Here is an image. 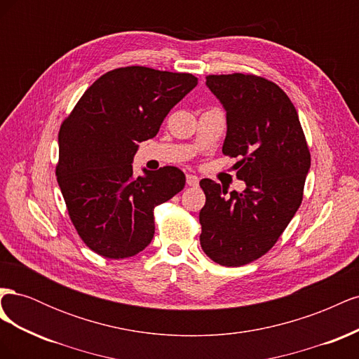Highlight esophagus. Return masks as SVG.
<instances>
[{"instance_id":"obj_1","label":"esophagus","mask_w":359,"mask_h":359,"mask_svg":"<svg viewBox=\"0 0 359 359\" xmlns=\"http://www.w3.org/2000/svg\"><path fill=\"white\" fill-rule=\"evenodd\" d=\"M186 181H187V186H190V187H198V184H199V178L196 175H187Z\"/></svg>"}]
</instances>
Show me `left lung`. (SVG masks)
I'll return each instance as SVG.
<instances>
[{
    "instance_id": "left-lung-1",
    "label": "left lung",
    "mask_w": 359,
    "mask_h": 359,
    "mask_svg": "<svg viewBox=\"0 0 359 359\" xmlns=\"http://www.w3.org/2000/svg\"><path fill=\"white\" fill-rule=\"evenodd\" d=\"M206 86L226 111L223 154L235 157L245 190L205 178L201 245L223 266L253 262L273 248L298 211L310 151L295 106L278 85L255 74H210Z\"/></svg>"
}]
</instances>
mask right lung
Listing matches in <instances>:
<instances>
[{
	"instance_id": "obj_1",
	"label": "right lung",
	"mask_w": 359,
	"mask_h": 359,
	"mask_svg": "<svg viewBox=\"0 0 359 359\" xmlns=\"http://www.w3.org/2000/svg\"><path fill=\"white\" fill-rule=\"evenodd\" d=\"M198 78L142 66L100 76L64 119L57 180L82 241L107 259L135 256L154 236V208L186 186L178 168L133 175L137 144L158 133Z\"/></svg>"
}]
</instances>
